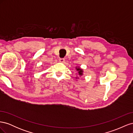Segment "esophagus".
Returning a JSON list of instances; mask_svg holds the SVG:
<instances>
[{
  "instance_id": "1",
  "label": "esophagus",
  "mask_w": 133,
  "mask_h": 133,
  "mask_svg": "<svg viewBox=\"0 0 133 133\" xmlns=\"http://www.w3.org/2000/svg\"><path fill=\"white\" fill-rule=\"evenodd\" d=\"M64 61H65V59H64V58H60L59 59V62H60L63 63Z\"/></svg>"
}]
</instances>
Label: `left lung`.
Here are the masks:
<instances>
[{
  "mask_svg": "<svg viewBox=\"0 0 133 133\" xmlns=\"http://www.w3.org/2000/svg\"><path fill=\"white\" fill-rule=\"evenodd\" d=\"M77 70L79 71L78 73H79V74L80 75H82V73H83V71H82V69H80V68H78L77 69Z\"/></svg>",
  "mask_w": 133,
  "mask_h": 133,
  "instance_id": "8db88e82",
  "label": "left lung"
}]
</instances>
